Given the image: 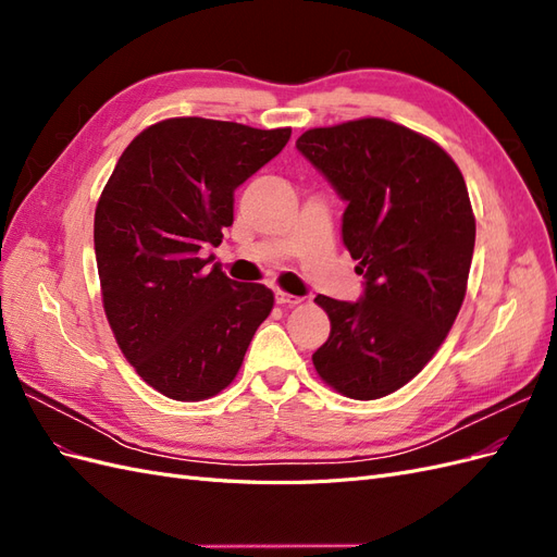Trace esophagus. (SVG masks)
<instances>
[{
    "label": "esophagus",
    "instance_id": "34e87169",
    "mask_svg": "<svg viewBox=\"0 0 557 557\" xmlns=\"http://www.w3.org/2000/svg\"><path fill=\"white\" fill-rule=\"evenodd\" d=\"M301 301V297H297V295H288V293H276V305H281V307H295V305H299Z\"/></svg>",
    "mask_w": 557,
    "mask_h": 557
}]
</instances>
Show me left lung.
<instances>
[{
	"instance_id": "1",
	"label": "left lung",
	"mask_w": 557,
	"mask_h": 557,
	"mask_svg": "<svg viewBox=\"0 0 557 557\" xmlns=\"http://www.w3.org/2000/svg\"><path fill=\"white\" fill-rule=\"evenodd\" d=\"M297 150L346 201L342 242L364 278L358 301L315 297L330 336L313 367L350 399L385 397L432 360L462 307L476 239L465 178L444 148L383 117L309 129Z\"/></svg>"
}]
</instances>
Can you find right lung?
<instances>
[{"mask_svg":"<svg viewBox=\"0 0 557 557\" xmlns=\"http://www.w3.org/2000/svg\"><path fill=\"white\" fill-rule=\"evenodd\" d=\"M290 132L170 117L123 150L99 197L95 256L109 325L164 397L221 393L274 307L264 285L232 281L201 256L232 225L234 190L281 153Z\"/></svg>","mask_w":557,"mask_h":557,"instance_id":"right-lung-1","label":"right lung"}]
</instances>
